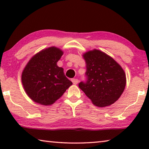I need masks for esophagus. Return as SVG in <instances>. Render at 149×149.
Here are the masks:
<instances>
[{
    "label": "esophagus",
    "mask_w": 149,
    "mask_h": 149,
    "mask_svg": "<svg viewBox=\"0 0 149 149\" xmlns=\"http://www.w3.org/2000/svg\"><path fill=\"white\" fill-rule=\"evenodd\" d=\"M78 81H79V80H78L77 79H72V83H73V84H74V85L77 84Z\"/></svg>",
    "instance_id": "esophagus-1"
}]
</instances>
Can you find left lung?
Segmentation results:
<instances>
[{
    "label": "left lung",
    "instance_id": "obj_1",
    "mask_svg": "<svg viewBox=\"0 0 149 149\" xmlns=\"http://www.w3.org/2000/svg\"><path fill=\"white\" fill-rule=\"evenodd\" d=\"M86 62V80L79 87L93 104L104 107L113 104L124 91L126 78L122 67L115 60L99 50L84 54Z\"/></svg>",
    "mask_w": 149,
    "mask_h": 149
}]
</instances>
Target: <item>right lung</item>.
I'll use <instances>...</instances> for the list:
<instances>
[{
  "instance_id": "1",
  "label": "right lung",
  "mask_w": 149,
  "mask_h": 149,
  "mask_svg": "<svg viewBox=\"0 0 149 149\" xmlns=\"http://www.w3.org/2000/svg\"><path fill=\"white\" fill-rule=\"evenodd\" d=\"M62 54L58 48L50 47L35 54L27 63L22 72V81L34 102L42 105L53 104L72 85L64 69L56 65Z\"/></svg>"
}]
</instances>
